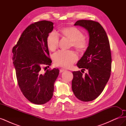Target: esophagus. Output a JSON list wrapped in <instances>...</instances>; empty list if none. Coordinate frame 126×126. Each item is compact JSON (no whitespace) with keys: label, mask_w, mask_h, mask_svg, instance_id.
<instances>
[{"label":"esophagus","mask_w":126,"mask_h":126,"mask_svg":"<svg viewBox=\"0 0 126 126\" xmlns=\"http://www.w3.org/2000/svg\"><path fill=\"white\" fill-rule=\"evenodd\" d=\"M66 70L63 69V68H61V69H60V72H63V71H66Z\"/></svg>","instance_id":"34e87169"}]
</instances>
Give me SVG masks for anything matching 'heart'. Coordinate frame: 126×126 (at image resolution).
<instances>
[{"label":"heart","instance_id":"heart-1","mask_svg":"<svg viewBox=\"0 0 126 126\" xmlns=\"http://www.w3.org/2000/svg\"><path fill=\"white\" fill-rule=\"evenodd\" d=\"M62 36L71 41V46L80 52H85L88 46L87 39L83 37L80 30L74 27H65L60 29ZM59 38L58 35L54 32L49 33L47 38V45L49 50L55 51L58 47ZM54 63L57 66L69 68L78 59V56L72 50H61L53 56Z\"/></svg>","mask_w":126,"mask_h":126}]
</instances>
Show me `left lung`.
Wrapping results in <instances>:
<instances>
[{
    "label": "left lung",
    "mask_w": 126,
    "mask_h": 126,
    "mask_svg": "<svg viewBox=\"0 0 126 126\" xmlns=\"http://www.w3.org/2000/svg\"><path fill=\"white\" fill-rule=\"evenodd\" d=\"M75 26L86 29L89 43L86 52L77 63L81 71H73L72 90L75 96L82 101H90L101 94L111 75V54L109 41L102 26L98 22L80 20ZM87 73L83 74V70Z\"/></svg>",
    "instance_id": "obj_1"
}]
</instances>
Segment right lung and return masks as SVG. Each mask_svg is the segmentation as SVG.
<instances>
[{
    "mask_svg": "<svg viewBox=\"0 0 126 126\" xmlns=\"http://www.w3.org/2000/svg\"><path fill=\"white\" fill-rule=\"evenodd\" d=\"M53 24L47 20L30 24L13 48L19 87L24 96L36 105L44 104L52 98L54 83L59 72L58 68L47 69L43 74L41 70L44 66H50L52 62L47 38L52 31Z\"/></svg>",
    "mask_w": 126,
    "mask_h": 126,
    "instance_id": "add662e5",
    "label": "right lung"
}]
</instances>
